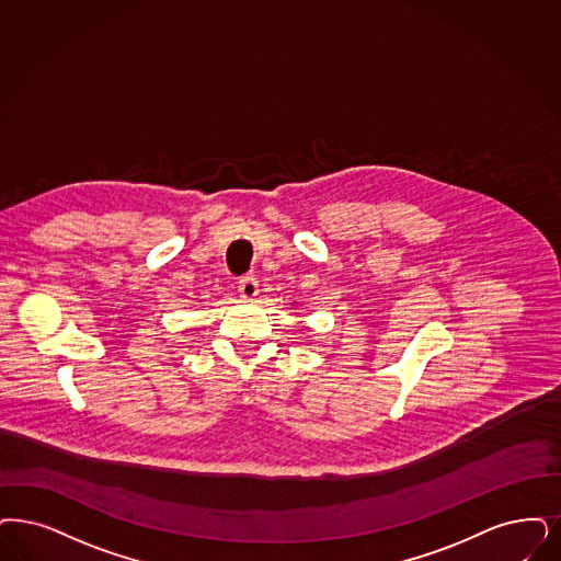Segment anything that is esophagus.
Wrapping results in <instances>:
<instances>
[{
	"mask_svg": "<svg viewBox=\"0 0 561 561\" xmlns=\"http://www.w3.org/2000/svg\"><path fill=\"white\" fill-rule=\"evenodd\" d=\"M239 293H241V297L243 299H253V297H257V280L253 278V276H243L241 280H239Z\"/></svg>",
	"mask_w": 561,
	"mask_h": 561,
	"instance_id": "obj_1",
	"label": "esophagus"
}]
</instances>
